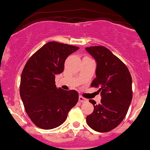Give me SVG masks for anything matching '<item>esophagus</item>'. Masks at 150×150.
Masks as SVG:
<instances>
[{
  "label": "esophagus",
  "instance_id": "34e87169",
  "mask_svg": "<svg viewBox=\"0 0 150 150\" xmlns=\"http://www.w3.org/2000/svg\"><path fill=\"white\" fill-rule=\"evenodd\" d=\"M79 101L80 102V103H86V102H87L88 100L86 99V98H83L82 96H79Z\"/></svg>",
  "mask_w": 150,
  "mask_h": 150
}]
</instances>
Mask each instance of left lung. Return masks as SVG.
Returning a JSON list of instances; mask_svg holds the SVG:
<instances>
[{"label":"left lung","mask_w":150,"mask_h":150,"mask_svg":"<svg viewBox=\"0 0 150 150\" xmlns=\"http://www.w3.org/2000/svg\"><path fill=\"white\" fill-rule=\"evenodd\" d=\"M86 50L97 62L96 78L91 87L99 88L102 97L98 105L89 100L94 110L86 121L95 131L109 132L121 124L128 112L133 98L131 75L124 63L107 47L92 46Z\"/></svg>","instance_id":"8db88e82"}]
</instances>
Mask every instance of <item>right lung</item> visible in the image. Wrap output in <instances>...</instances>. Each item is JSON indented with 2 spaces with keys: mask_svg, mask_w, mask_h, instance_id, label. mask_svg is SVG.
I'll return each instance as SVG.
<instances>
[{
  "mask_svg": "<svg viewBox=\"0 0 150 150\" xmlns=\"http://www.w3.org/2000/svg\"><path fill=\"white\" fill-rule=\"evenodd\" d=\"M79 48L50 41L26 63L21 76L19 93L26 114L38 127L45 130L58 127L78 103V92L57 88L54 79L64 71L68 56Z\"/></svg>",
  "mask_w": 150,
  "mask_h": 150,
  "instance_id": "obj_1",
  "label": "right lung"
}]
</instances>
